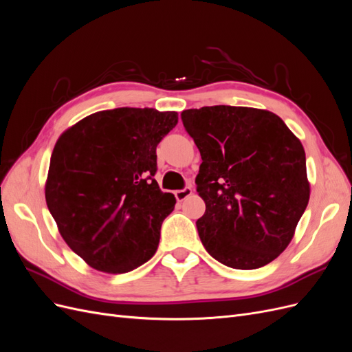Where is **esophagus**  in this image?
Returning <instances> with one entry per match:
<instances>
[{
    "label": "esophagus",
    "instance_id": "1",
    "mask_svg": "<svg viewBox=\"0 0 352 352\" xmlns=\"http://www.w3.org/2000/svg\"><path fill=\"white\" fill-rule=\"evenodd\" d=\"M190 195H192V188H190V186H186L185 189H179L175 192V197H176L177 201H185Z\"/></svg>",
    "mask_w": 352,
    "mask_h": 352
}]
</instances>
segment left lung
Wrapping results in <instances>:
<instances>
[{
	"label": "left lung",
	"instance_id": "left-lung-1",
	"mask_svg": "<svg viewBox=\"0 0 352 352\" xmlns=\"http://www.w3.org/2000/svg\"><path fill=\"white\" fill-rule=\"evenodd\" d=\"M180 116L202 158L195 177L206 202L197 221L202 245L232 269L278 258L310 199L301 141L267 110L212 105Z\"/></svg>",
	"mask_w": 352,
	"mask_h": 352
}]
</instances>
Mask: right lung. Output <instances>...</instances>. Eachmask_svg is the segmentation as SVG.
<instances>
[{
	"mask_svg": "<svg viewBox=\"0 0 352 352\" xmlns=\"http://www.w3.org/2000/svg\"><path fill=\"white\" fill-rule=\"evenodd\" d=\"M176 111L122 107L85 117L60 135L45 182L47 206L69 248L104 273L150 260L176 198L162 192L157 145Z\"/></svg>",
	"mask_w": 352,
	"mask_h": 352,
	"instance_id": "add662e5",
	"label": "right lung"
}]
</instances>
